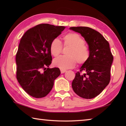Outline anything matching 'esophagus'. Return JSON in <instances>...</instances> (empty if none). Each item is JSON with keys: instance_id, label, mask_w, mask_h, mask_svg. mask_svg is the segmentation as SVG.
<instances>
[{"instance_id": "34e87169", "label": "esophagus", "mask_w": 126, "mask_h": 126, "mask_svg": "<svg viewBox=\"0 0 126 126\" xmlns=\"http://www.w3.org/2000/svg\"><path fill=\"white\" fill-rule=\"evenodd\" d=\"M65 72H66L65 70H64V69H61V73H62V74H63V73H65Z\"/></svg>"}]
</instances>
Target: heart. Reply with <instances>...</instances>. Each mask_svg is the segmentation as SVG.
Instances as JSON below:
<instances>
[{"mask_svg": "<svg viewBox=\"0 0 126 126\" xmlns=\"http://www.w3.org/2000/svg\"><path fill=\"white\" fill-rule=\"evenodd\" d=\"M64 46L69 47L67 56H60L53 60L54 67L62 69L73 68L76 64V61L79 64H83L88 60L89 52L84 45V40L80 36L75 33H69L64 37ZM50 52L54 57L59 54L62 48V43L58 38H55L50 43Z\"/></svg>", "mask_w": 126, "mask_h": 126, "instance_id": "obj_1", "label": "heart"}]
</instances>
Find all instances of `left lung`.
Wrapping results in <instances>:
<instances>
[{"label": "left lung", "mask_w": 126, "mask_h": 126, "mask_svg": "<svg viewBox=\"0 0 126 126\" xmlns=\"http://www.w3.org/2000/svg\"><path fill=\"white\" fill-rule=\"evenodd\" d=\"M79 33L88 45L89 57L77 72L72 83L77 94L86 99H91L99 95L110 81V67L113 57L110 44L101 33L86 27L69 28Z\"/></svg>", "instance_id": "left-lung-1"}]
</instances>
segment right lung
Returning a JSON list of instances; mask_svg holds the SVG:
<instances>
[{
	"mask_svg": "<svg viewBox=\"0 0 126 126\" xmlns=\"http://www.w3.org/2000/svg\"><path fill=\"white\" fill-rule=\"evenodd\" d=\"M65 28L40 24L28 30L21 38L16 54V79L33 97L46 96L60 75L58 68H49L52 61L49 48L51 42Z\"/></svg>",
	"mask_w": 126,
	"mask_h": 126,
	"instance_id": "obj_1",
	"label": "right lung"
}]
</instances>
